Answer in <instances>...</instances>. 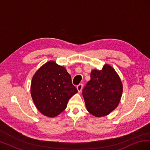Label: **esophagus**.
<instances>
[{"mask_svg":"<svg viewBox=\"0 0 150 150\" xmlns=\"http://www.w3.org/2000/svg\"><path fill=\"white\" fill-rule=\"evenodd\" d=\"M83 85L82 84H79L78 86H77V89H78L79 93H80V92L81 91H82V89H83Z\"/></svg>","mask_w":150,"mask_h":150,"instance_id":"1","label":"esophagus"}]
</instances>
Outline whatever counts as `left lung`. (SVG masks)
Here are the masks:
<instances>
[{
	"instance_id": "left-lung-1",
	"label": "left lung",
	"mask_w": 150,
	"mask_h": 150,
	"mask_svg": "<svg viewBox=\"0 0 150 150\" xmlns=\"http://www.w3.org/2000/svg\"><path fill=\"white\" fill-rule=\"evenodd\" d=\"M122 84L114 68L105 64L101 70L93 69L91 79L83 90L86 109L96 117L108 115L118 106Z\"/></svg>"
}]
</instances>
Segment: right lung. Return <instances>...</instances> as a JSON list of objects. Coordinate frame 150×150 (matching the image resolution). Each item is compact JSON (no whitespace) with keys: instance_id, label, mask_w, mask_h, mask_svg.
<instances>
[{"instance_id":"right-lung-1","label":"right lung","mask_w":150,"mask_h":150,"mask_svg":"<svg viewBox=\"0 0 150 150\" xmlns=\"http://www.w3.org/2000/svg\"><path fill=\"white\" fill-rule=\"evenodd\" d=\"M77 93L66 67L54 61L45 63L32 79L30 94L34 103L40 113L49 117L61 114Z\"/></svg>"}]
</instances>
